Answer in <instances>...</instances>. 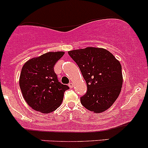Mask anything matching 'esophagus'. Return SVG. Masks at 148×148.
Instances as JSON below:
<instances>
[{"instance_id":"esophagus-1","label":"esophagus","mask_w":148,"mask_h":148,"mask_svg":"<svg viewBox=\"0 0 148 148\" xmlns=\"http://www.w3.org/2000/svg\"><path fill=\"white\" fill-rule=\"evenodd\" d=\"M69 86L70 88H73V86H74V84L73 82H70L69 84Z\"/></svg>"}]
</instances>
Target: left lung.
<instances>
[{
  "instance_id": "obj_1",
  "label": "left lung",
  "mask_w": 148,
  "mask_h": 148,
  "mask_svg": "<svg viewBox=\"0 0 148 148\" xmlns=\"http://www.w3.org/2000/svg\"><path fill=\"white\" fill-rule=\"evenodd\" d=\"M68 53L87 83V92L80 98L81 103L95 113L108 110L122 89L123 77L119 61L103 48L89 47Z\"/></svg>"
}]
</instances>
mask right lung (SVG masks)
Listing matches in <instances>:
<instances>
[{"label": "right lung", "instance_id": "1", "mask_svg": "<svg viewBox=\"0 0 148 148\" xmlns=\"http://www.w3.org/2000/svg\"><path fill=\"white\" fill-rule=\"evenodd\" d=\"M64 53H45L29 59L23 66L19 86L24 100L34 110L49 113L62 103L64 92L69 87L59 82L54 66Z\"/></svg>", "mask_w": 148, "mask_h": 148}]
</instances>
